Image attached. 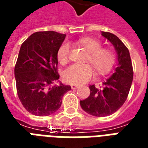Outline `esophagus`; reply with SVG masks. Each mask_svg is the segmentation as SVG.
Returning a JSON list of instances; mask_svg holds the SVG:
<instances>
[{
	"label": "esophagus",
	"instance_id": "34e87169",
	"mask_svg": "<svg viewBox=\"0 0 148 148\" xmlns=\"http://www.w3.org/2000/svg\"><path fill=\"white\" fill-rule=\"evenodd\" d=\"M71 87H72V89H73V90H76V89L79 88V86H77V85H75V84H73V85L71 86Z\"/></svg>",
	"mask_w": 148,
	"mask_h": 148
}]
</instances>
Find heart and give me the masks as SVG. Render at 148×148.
Returning <instances> with one entry per match:
<instances>
[{"label":"heart","mask_w":148,"mask_h":148,"mask_svg":"<svg viewBox=\"0 0 148 148\" xmlns=\"http://www.w3.org/2000/svg\"><path fill=\"white\" fill-rule=\"evenodd\" d=\"M80 46L90 54L88 62L93 65L98 74L108 73L115 63L114 54L109 50L101 49V44L96 40L91 38H81L77 41ZM70 47L64 43L58 51V60L61 64H65L69 61ZM94 76V71L90 65L73 64L66 68L63 72V79L66 83L81 85L87 83Z\"/></svg>","instance_id":"1"}]
</instances>
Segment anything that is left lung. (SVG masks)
Listing matches in <instances>:
<instances>
[{
  "label": "left lung",
  "mask_w": 148,
  "mask_h": 148,
  "mask_svg": "<svg viewBox=\"0 0 148 148\" xmlns=\"http://www.w3.org/2000/svg\"><path fill=\"white\" fill-rule=\"evenodd\" d=\"M101 35L114 46L117 53V65L114 73L103 82L102 87L90 85V96L80 101L83 111L97 117L115 113L125 103L133 82V71L127 47L114 34L101 32Z\"/></svg>",
  "instance_id": "obj_1"
}]
</instances>
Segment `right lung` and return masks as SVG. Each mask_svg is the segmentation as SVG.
<instances>
[{
	"mask_svg": "<svg viewBox=\"0 0 148 148\" xmlns=\"http://www.w3.org/2000/svg\"><path fill=\"white\" fill-rule=\"evenodd\" d=\"M65 36L54 31L36 32L20 47L15 67L18 96L33 115L47 116L56 112L64 94L71 90L58 80V51Z\"/></svg>",
	"mask_w": 148,
	"mask_h": 148,
	"instance_id": "obj_1",
	"label": "right lung"
}]
</instances>
